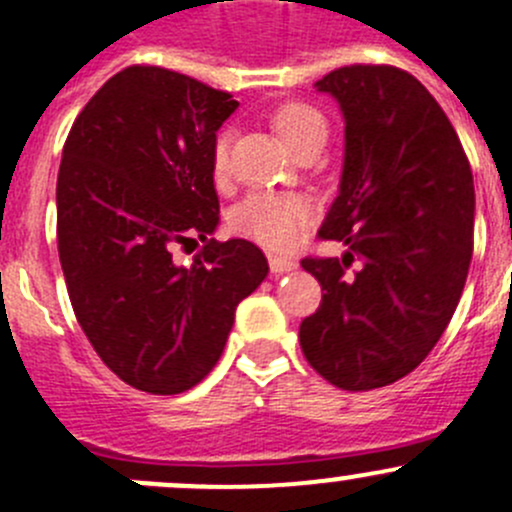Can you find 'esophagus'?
I'll return each mask as SVG.
<instances>
[{"label": "esophagus", "mask_w": 512, "mask_h": 512, "mask_svg": "<svg viewBox=\"0 0 512 512\" xmlns=\"http://www.w3.org/2000/svg\"><path fill=\"white\" fill-rule=\"evenodd\" d=\"M270 270H272V275H285V272L297 270V262L290 260V257L272 255L270 257Z\"/></svg>", "instance_id": "esophagus-1"}]
</instances>
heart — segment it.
Wrapping results in <instances>:
<instances>
[{"mask_svg": "<svg viewBox=\"0 0 512 512\" xmlns=\"http://www.w3.org/2000/svg\"><path fill=\"white\" fill-rule=\"evenodd\" d=\"M277 135L290 150H297L315 137H327V122L317 109L307 104H282L272 114ZM230 130H222L212 147V170L217 177L230 172ZM310 220V205L302 197L280 195V192H255L232 215V225L240 235L252 237L260 245L272 250H290L305 235Z\"/></svg>", "mask_w": 512, "mask_h": 512, "instance_id": "1", "label": "heart"}]
</instances>
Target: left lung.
<instances>
[{"mask_svg": "<svg viewBox=\"0 0 512 512\" xmlns=\"http://www.w3.org/2000/svg\"><path fill=\"white\" fill-rule=\"evenodd\" d=\"M315 87L345 119L340 192L320 237L347 250L302 260L325 295L300 345L327 382L360 393L413 372L448 327L473 257V172L413 74L350 64Z\"/></svg>", "mask_w": 512, "mask_h": 512, "instance_id": "1", "label": "left lung"}]
</instances>
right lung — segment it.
<instances>
[{
	"mask_svg": "<svg viewBox=\"0 0 512 512\" xmlns=\"http://www.w3.org/2000/svg\"><path fill=\"white\" fill-rule=\"evenodd\" d=\"M232 94L162 67H127L74 119L57 177V242L74 315L104 365L177 395L217 365L235 310L267 277L247 240L217 242L212 147ZM203 240L190 268L175 244Z\"/></svg>",
	"mask_w": 512,
	"mask_h": 512,
	"instance_id": "add662e5",
	"label": "right lung"
}]
</instances>
